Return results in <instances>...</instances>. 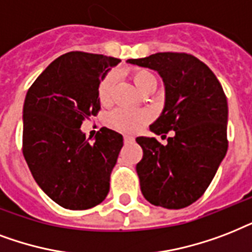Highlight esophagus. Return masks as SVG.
Segmentation results:
<instances>
[{
	"instance_id": "34e87169",
	"label": "esophagus",
	"mask_w": 252,
	"mask_h": 252,
	"mask_svg": "<svg viewBox=\"0 0 252 252\" xmlns=\"http://www.w3.org/2000/svg\"><path fill=\"white\" fill-rule=\"evenodd\" d=\"M134 138H132V136H130V135H125L124 136V142L125 143H131V142H134Z\"/></svg>"
}]
</instances>
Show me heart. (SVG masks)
Returning a JSON list of instances; mask_svg holds the SVG:
<instances>
[{"mask_svg":"<svg viewBox=\"0 0 252 252\" xmlns=\"http://www.w3.org/2000/svg\"><path fill=\"white\" fill-rule=\"evenodd\" d=\"M132 81L139 91L143 92L148 85L157 84V79L151 72L146 69H135L131 73ZM114 73H108L101 80L98 85V99L102 105H108L112 101ZM110 126L124 132H136L150 121V114L144 110H130V109H116L108 117Z\"/></svg>","mask_w":252,"mask_h":252,"instance_id":"obj_1","label":"heart"}]
</instances>
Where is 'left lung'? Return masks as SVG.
Returning <instances> with one entry per match:
<instances>
[{
	"label": "left lung",
	"instance_id": "left-lung-1",
	"mask_svg": "<svg viewBox=\"0 0 252 252\" xmlns=\"http://www.w3.org/2000/svg\"><path fill=\"white\" fill-rule=\"evenodd\" d=\"M159 72L165 87L160 117L150 126L165 138L138 136L143 158L136 164L140 190L153 205L181 209L200 198L227 151V99L205 63L185 52H158L128 59Z\"/></svg>",
	"mask_w": 252,
	"mask_h": 252
}]
</instances>
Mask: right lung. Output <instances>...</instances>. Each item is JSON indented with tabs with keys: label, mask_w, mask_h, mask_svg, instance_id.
I'll list each match as a JSON object with an SVG mask.
<instances>
[{
	"label": "right lung",
	"mask_w": 252,
	"mask_h": 252,
	"mask_svg": "<svg viewBox=\"0 0 252 252\" xmlns=\"http://www.w3.org/2000/svg\"><path fill=\"white\" fill-rule=\"evenodd\" d=\"M120 62L68 52L54 60L27 91L23 157L43 192L65 209H91L108 196L124 138L102 127L89 142L80 127L99 112V81Z\"/></svg>",
	"instance_id": "obj_1"
}]
</instances>
